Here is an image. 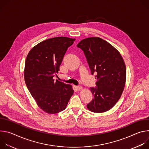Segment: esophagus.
<instances>
[{
  "mask_svg": "<svg viewBox=\"0 0 149 149\" xmlns=\"http://www.w3.org/2000/svg\"><path fill=\"white\" fill-rule=\"evenodd\" d=\"M75 88H76V89H77V90H78V91H80V90H82V87L81 86H75Z\"/></svg>",
  "mask_w": 149,
  "mask_h": 149,
  "instance_id": "esophagus-1",
  "label": "esophagus"
}]
</instances>
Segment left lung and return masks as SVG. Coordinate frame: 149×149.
<instances>
[{
    "label": "left lung",
    "instance_id": "1",
    "mask_svg": "<svg viewBox=\"0 0 149 149\" xmlns=\"http://www.w3.org/2000/svg\"><path fill=\"white\" fill-rule=\"evenodd\" d=\"M77 47L81 49L89 65L91 74H96L94 87H90L94 97L87 104L94 113L110 110L120 99L126 79V68L120 52L110 44L98 37L81 40Z\"/></svg>",
    "mask_w": 149,
    "mask_h": 149
}]
</instances>
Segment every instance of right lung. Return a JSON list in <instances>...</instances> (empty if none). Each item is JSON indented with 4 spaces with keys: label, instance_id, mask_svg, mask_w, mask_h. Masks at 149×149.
<instances>
[{
    "label": "right lung",
    "instance_id": "1",
    "mask_svg": "<svg viewBox=\"0 0 149 149\" xmlns=\"http://www.w3.org/2000/svg\"><path fill=\"white\" fill-rule=\"evenodd\" d=\"M75 39L56 37L35 46L25 61L26 85L39 107L49 114L65 110L74 93L71 85L55 81L63 58Z\"/></svg>",
    "mask_w": 149,
    "mask_h": 149
}]
</instances>
